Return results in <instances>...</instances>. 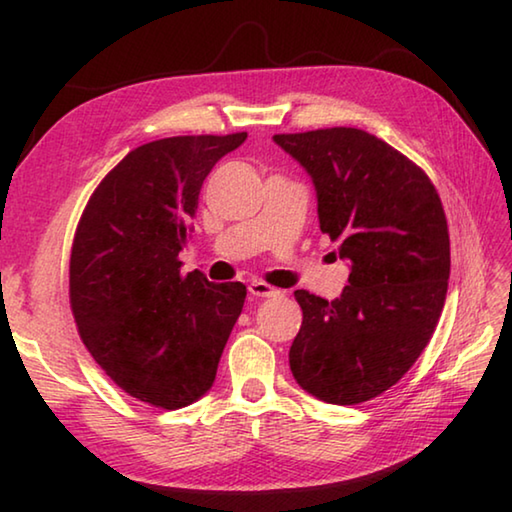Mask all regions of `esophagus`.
<instances>
[{
    "label": "esophagus",
    "instance_id": "obj_1",
    "mask_svg": "<svg viewBox=\"0 0 512 512\" xmlns=\"http://www.w3.org/2000/svg\"><path fill=\"white\" fill-rule=\"evenodd\" d=\"M248 291H250V296H255V298H277L282 293L273 287H268V284H264V282H250Z\"/></svg>",
    "mask_w": 512,
    "mask_h": 512
}]
</instances>
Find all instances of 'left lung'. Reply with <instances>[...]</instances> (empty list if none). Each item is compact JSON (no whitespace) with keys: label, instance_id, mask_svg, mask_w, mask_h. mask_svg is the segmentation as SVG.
I'll use <instances>...</instances> for the list:
<instances>
[{"label":"left lung","instance_id":"left-lung-1","mask_svg":"<svg viewBox=\"0 0 512 512\" xmlns=\"http://www.w3.org/2000/svg\"><path fill=\"white\" fill-rule=\"evenodd\" d=\"M273 142L307 171L320 230L350 266L339 298L293 293L302 327L289 350L291 372L316 400L368 402L404 377L443 311V203L427 173L359 128L273 135Z\"/></svg>","mask_w":512,"mask_h":512}]
</instances>
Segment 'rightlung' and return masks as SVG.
<instances>
[{
    "label": "right lung",
    "instance_id": "add662e5",
    "mask_svg": "<svg viewBox=\"0 0 512 512\" xmlns=\"http://www.w3.org/2000/svg\"><path fill=\"white\" fill-rule=\"evenodd\" d=\"M246 137L137 146L101 180L76 230L69 300L85 348L121 391L160 409L210 391L244 309V284L183 275L178 255L207 173Z\"/></svg>",
    "mask_w": 512,
    "mask_h": 512
}]
</instances>
